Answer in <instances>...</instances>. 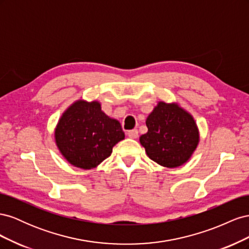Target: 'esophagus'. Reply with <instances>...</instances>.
I'll return each mask as SVG.
<instances>
[{"instance_id": "esophagus-1", "label": "esophagus", "mask_w": 249, "mask_h": 249, "mask_svg": "<svg viewBox=\"0 0 249 249\" xmlns=\"http://www.w3.org/2000/svg\"><path fill=\"white\" fill-rule=\"evenodd\" d=\"M127 136L132 139H136L138 137V131L137 130H131L126 133Z\"/></svg>"}]
</instances>
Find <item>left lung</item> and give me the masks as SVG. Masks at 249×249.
Instances as JSON below:
<instances>
[{
    "label": "left lung",
    "mask_w": 249,
    "mask_h": 249,
    "mask_svg": "<svg viewBox=\"0 0 249 249\" xmlns=\"http://www.w3.org/2000/svg\"><path fill=\"white\" fill-rule=\"evenodd\" d=\"M145 124L148 131L139 140L149 159L167 168L189 161L199 143L198 127L189 112L178 103L160 101Z\"/></svg>",
    "instance_id": "1"
}]
</instances>
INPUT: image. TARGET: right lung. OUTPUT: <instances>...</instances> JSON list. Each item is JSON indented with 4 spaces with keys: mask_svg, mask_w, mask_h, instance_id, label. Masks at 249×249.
<instances>
[{
    "mask_svg": "<svg viewBox=\"0 0 249 249\" xmlns=\"http://www.w3.org/2000/svg\"><path fill=\"white\" fill-rule=\"evenodd\" d=\"M54 135L64 159L82 169L97 167L124 139L120 123L105 114L100 102L84 100L72 103L63 112Z\"/></svg>",
    "mask_w": 249,
    "mask_h": 249,
    "instance_id": "1",
    "label": "right lung"
}]
</instances>
